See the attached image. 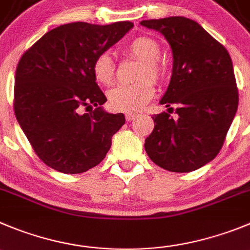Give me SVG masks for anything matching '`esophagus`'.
Masks as SVG:
<instances>
[{
  "label": "esophagus",
  "instance_id": "obj_1",
  "mask_svg": "<svg viewBox=\"0 0 250 250\" xmlns=\"http://www.w3.org/2000/svg\"><path fill=\"white\" fill-rule=\"evenodd\" d=\"M138 117V114L137 113H125V120L128 121V122H130V121L136 120V118Z\"/></svg>",
  "mask_w": 250,
  "mask_h": 250
}]
</instances>
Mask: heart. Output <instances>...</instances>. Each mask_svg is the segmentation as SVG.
Returning a JSON list of instances; mask_svg holds the SVG:
<instances>
[{
  "instance_id": "heart-1",
  "label": "heart",
  "mask_w": 250,
  "mask_h": 250,
  "mask_svg": "<svg viewBox=\"0 0 250 250\" xmlns=\"http://www.w3.org/2000/svg\"><path fill=\"white\" fill-rule=\"evenodd\" d=\"M125 50L129 55L142 62L137 79L139 83L133 85H121L112 88L108 92L109 106L114 111L134 113L138 112L154 97L155 88L154 81H160L165 76V66L159 62L160 45L150 37H137L128 42ZM93 76L100 83L109 86L114 80L116 64L111 54L104 51L96 55L92 62Z\"/></svg>"
}]
</instances>
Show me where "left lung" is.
I'll list each match as a JSON object with an SVG mask.
<instances>
[{"label":"left lung","mask_w":250,"mask_h":250,"mask_svg":"<svg viewBox=\"0 0 250 250\" xmlns=\"http://www.w3.org/2000/svg\"><path fill=\"white\" fill-rule=\"evenodd\" d=\"M158 30L172 53V74L160 104L167 112L154 114L146 139L148 157L172 172L200 169L216 158L238 108V90L227 49L201 25L186 17L142 21ZM171 104L178 108L169 117Z\"/></svg>","instance_id":"1"}]
</instances>
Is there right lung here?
Returning <instances> with one entry per match:
<instances>
[{"instance_id": "add662e5", "label": "right lung", "mask_w": 250, "mask_h": 250, "mask_svg": "<svg viewBox=\"0 0 250 250\" xmlns=\"http://www.w3.org/2000/svg\"><path fill=\"white\" fill-rule=\"evenodd\" d=\"M132 22H72L49 30L21 58L15 78V114L36 154L51 169L80 174L106 157L123 113L102 108L106 96L92 62L117 43ZM95 105L90 114L83 106Z\"/></svg>"}]
</instances>
